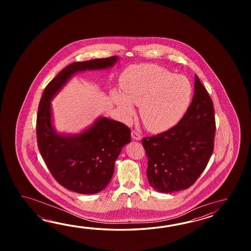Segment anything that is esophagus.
Here are the masks:
<instances>
[{
	"label": "esophagus",
	"mask_w": 251,
	"mask_h": 251,
	"mask_svg": "<svg viewBox=\"0 0 251 251\" xmlns=\"http://www.w3.org/2000/svg\"><path fill=\"white\" fill-rule=\"evenodd\" d=\"M131 135H132V138H133V140H136V141H140V140L142 139L141 134L137 133V132H135V131H133V132L131 133Z\"/></svg>",
	"instance_id": "1"
}]
</instances>
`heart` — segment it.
<instances>
[{
    "mask_svg": "<svg viewBox=\"0 0 251 251\" xmlns=\"http://www.w3.org/2000/svg\"><path fill=\"white\" fill-rule=\"evenodd\" d=\"M122 91L114 89L110 99L124 121L129 122L139 106L144 126L152 132L174 126L191 100L192 87L186 77L174 75L152 64L132 65L120 76Z\"/></svg>",
    "mask_w": 251,
    "mask_h": 251,
    "instance_id": "heart-1",
    "label": "heart"
}]
</instances>
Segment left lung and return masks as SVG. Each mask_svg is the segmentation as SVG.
Masks as SVG:
<instances>
[{
	"label": "left lung",
	"mask_w": 251,
	"mask_h": 251,
	"mask_svg": "<svg viewBox=\"0 0 251 251\" xmlns=\"http://www.w3.org/2000/svg\"><path fill=\"white\" fill-rule=\"evenodd\" d=\"M194 91L192 102L176 126L142 140L148 158V181L158 192L174 193L191 187L213 153V101L198 75Z\"/></svg>",
	"instance_id": "left-lung-1"
}]
</instances>
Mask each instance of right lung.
Wrapping results in <instances>:
<instances>
[{
	"label": "right lung",
	"instance_id": "1",
	"mask_svg": "<svg viewBox=\"0 0 251 251\" xmlns=\"http://www.w3.org/2000/svg\"><path fill=\"white\" fill-rule=\"evenodd\" d=\"M118 60V56H112L73 63L43 92L37 117L38 148L53 177L71 191L90 195L107 187L116 160L124 146L131 142V133L126 126L106 117L96 118L80 133H59L53 126L51 101L76 74L108 69Z\"/></svg>",
	"mask_w": 251,
	"mask_h": 251
}]
</instances>
